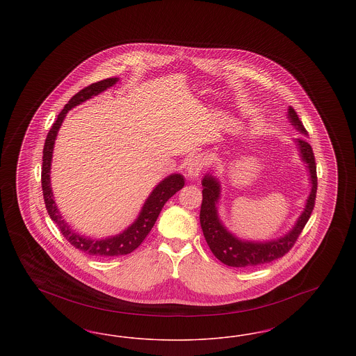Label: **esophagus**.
<instances>
[{"label": "esophagus", "mask_w": 356, "mask_h": 356, "mask_svg": "<svg viewBox=\"0 0 356 356\" xmlns=\"http://www.w3.org/2000/svg\"><path fill=\"white\" fill-rule=\"evenodd\" d=\"M207 165H208V160H207L205 156H203V154H195L189 160V163H188V168H186L188 170V175L191 177H197Z\"/></svg>", "instance_id": "obj_1"}]
</instances>
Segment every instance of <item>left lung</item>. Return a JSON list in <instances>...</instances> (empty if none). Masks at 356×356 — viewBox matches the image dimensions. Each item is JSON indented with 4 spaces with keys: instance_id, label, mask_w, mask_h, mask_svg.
I'll return each mask as SVG.
<instances>
[{
    "instance_id": "obj_1",
    "label": "left lung",
    "mask_w": 356,
    "mask_h": 356,
    "mask_svg": "<svg viewBox=\"0 0 356 356\" xmlns=\"http://www.w3.org/2000/svg\"><path fill=\"white\" fill-rule=\"evenodd\" d=\"M288 118L291 120L292 125H295L302 134L307 135L303 122L300 121L298 113L292 106H289L288 109ZM296 143L300 149L302 159L308 164L312 189L307 200L305 212L299 218L296 225L289 234L284 237H280L279 240H273L268 243H252V241H241L234 235H231L222 227V224L218 218L216 202L220 195V186L212 176L208 175L204 177L200 224H202L204 237L212 254H215L221 263L229 267H237V268L256 267V266L271 263L276 259L283 257L295 245L307 221L311 218L312 209L315 207V200H316V191H318V176H316V163H315L314 151L305 138H298Z\"/></svg>"
}]
</instances>
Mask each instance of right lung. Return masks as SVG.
<instances>
[{"label": "right lung", "instance_id": "obj_1", "mask_svg": "<svg viewBox=\"0 0 356 356\" xmlns=\"http://www.w3.org/2000/svg\"><path fill=\"white\" fill-rule=\"evenodd\" d=\"M119 79H105L102 81L93 83V84L85 86L79 93H76L68 104L64 106V109L58 113L57 120L53 122L51 131L48 132L44 151H42V168H41V186H42V195L47 211L51 216V220L54 221L61 231V234L68 240L69 243L83 251L86 254L96 256V257H113V256H122V254H131L136 248L144 241V238L151 232L154 222L159 218V213L161 212L164 204L170 200V197L180 191L184 186V177L181 175H170L167 179H164L159 186L153 189L151 196L147 199V202L143 207V211L137 220L122 234L118 236L109 237L105 240H93L89 237L81 236L76 234L63 216L60 215L56 203L53 200L51 193V180H49V172H51V152L53 145L57 132L61 127L63 120L65 119L69 109L73 106L81 104V102L90 99L92 96H96L105 90L106 88L116 84Z\"/></svg>", "mask_w": 356, "mask_h": 356}]
</instances>
